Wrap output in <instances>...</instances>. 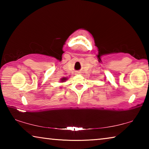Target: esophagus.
<instances>
[{"label":"esophagus","mask_w":149,"mask_h":149,"mask_svg":"<svg viewBox=\"0 0 149 149\" xmlns=\"http://www.w3.org/2000/svg\"><path fill=\"white\" fill-rule=\"evenodd\" d=\"M79 73H80L79 72H77V74H79Z\"/></svg>","instance_id":"1"}]
</instances>
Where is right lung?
<instances>
[{"label": "right lung", "instance_id": "obj_1", "mask_svg": "<svg viewBox=\"0 0 149 149\" xmlns=\"http://www.w3.org/2000/svg\"><path fill=\"white\" fill-rule=\"evenodd\" d=\"M67 79H68L67 77H62V78H61V79H60V82H61V83L65 82Z\"/></svg>", "mask_w": 149, "mask_h": 149}]
</instances>
